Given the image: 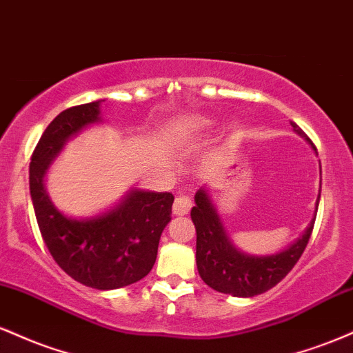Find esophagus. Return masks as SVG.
<instances>
[{"label": "esophagus", "mask_w": 353, "mask_h": 353, "mask_svg": "<svg viewBox=\"0 0 353 353\" xmlns=\"http://www.w3.org/2000/svg\"><path fill=\"white\" fill-rule=\"evenodd\" d=\"M190 208H192V201H190V197L177 196L176 201H174L172 210L176 216H185V214H189Z\"/></svg>", "instance_id": "esophagus-1"}]
</instances>
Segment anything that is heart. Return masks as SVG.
Wrapping results in <instances>:
<instances>
[{"mask_svg": "<svg viewBox=\"0 0 353 353\" xmlns=\"http://www.w3.org/2000/svg\"><path fill=\"white\" fill-rule=\"evenodd\" d=\"M210 124H212V119H208V117H197L192 123L194 128H209Z\"/></svg>", "mask_w": 353, "mask_h": 353, "instance_id": "1", "label": "heart"}]
</instances>
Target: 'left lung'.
Segmentation results:
<instances>
[{
  "instance_id": "obj_1",
  "label": "left lung",
  "mask_w": 353,
  "mask_h": 353,
  "mask_svg": "<svg viewBox=\"0 0 353 353\" xmlns=\"http://www.w3.org/2000/svg\"><path fill=\"white\" fill-rule=\"evenodd\" d=\"M290 124L297 134L314 145L297 124ZM314 149L317 151V148ZM190 219L196 225V261L201 279L217 292L234 297H254L277 285L302 257L315 222L314 219L307 232L283 252L255 257L239 252L230 244L205 190L196 194V205L190 210Z\"/></svg>"
}]
</instances>
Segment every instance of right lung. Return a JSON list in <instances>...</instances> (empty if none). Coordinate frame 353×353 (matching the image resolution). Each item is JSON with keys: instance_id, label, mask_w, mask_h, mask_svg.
I'll use <instances>...</instances> for the list:
<instances>
[{"instance_id": "add662e5", "label": "right lung", "mask_w": 353, "mask_h": 353, "mask_svg": "<svg viewBox=\"0 0 353 353\" xmlns=\"http://www.w3.org/2000/svg\"><path fill=\"white\" fill-rule=\"evenodd\" d=\"M99 121V101L63 111L36 144L30 163V190L39 232L61 269L83 285L111 290L151 272L159 237L171 221V192L132 190L111 212L76 221L51 204L43 176L68 137Z\"/></svg>"}]
</instances>
